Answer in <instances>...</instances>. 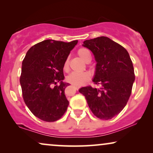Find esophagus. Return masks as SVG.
<instances>
[{
  "label": "esophagus",
  "mask_w": 153,
  "mask_h": 153,
  "mask_svg": "<svg viewBox=\"0 0 153 153\" xmlns=\"http://www.w3.org/2000/svg\"><path fill=\"white\" fill-rule=\"evenodd\" d=\"M74 88L76 90H79V88H80V87H79V86H74Z\"/></svg>",
  "instance_id": "obj_1"
}]
</instances>
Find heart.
Returning a JSON list of instances; mask_svg holds the SVG:
<instances>
[{
    "label": "heart",
    "instance_id": "1",
    "mask_svg": "<svg viewBox=\"0 0 153 153\" xmlns=\"http://www.w3.org/2000/svg\"><path fill=\"white\" fill-rule=\"evenodd\" d=\"M77 53L83 61L87 62L91 60V56L88 50L85 48H81L78 50ZM69 66V60L66 59L64 62L63 68L67 70ZM90 74L88 72H72L67 77V81L76 86H81L89 80Z\"/></svg>",
    "mask_w": 153,
    "mask_h": 153
}]
</instances>
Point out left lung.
<instances>
[{"label": "left lung", "mask_w": 153, "mask_h": 153, "mask_svg": "<svg viewBox=\"0 0 153 153\" xmlns=\"http://www.w3.org/2000/svg\"><path fill=\"white\" fill-rule=\"evenodd\" d=\"M97 61L95 84L83 87L79 92L85 96L90 109L98 118L109 120L118 115L128 102L135 80L130 56L124 47L107 37L83 42Z\"/></svg>", "instance_id": "8db88e82"}]
</instances>
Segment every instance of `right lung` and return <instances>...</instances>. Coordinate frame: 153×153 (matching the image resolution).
I'll return each mask as SVG.
<instances>
[{
  "mask_svg": "<svg viewBox=\"0 0 153 153\" xmlns=\"http://www.w3.org/2000/svg\"><path fill=\"white\" fill-rule=\"evenodd\" d=\"M77 42L44 40L33 46L22 62L23 99L33 114L46 122L59 120L68 108L65 89L69 83L62 82L63 66Z\"/></svg>",
  "mask_w": 153,
  "mask_h": 153,
  "instance_id": "1",
  "label": "right lung"
}]
</instances>
